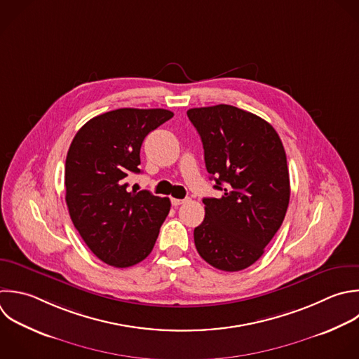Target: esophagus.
Returning <instances> with one entry per match:
<instances>
[{"mask_svg": "<svg viewBox=\"0 0 359 359\" xmlns=\"http://www.w3.org/2000/svg\"><path fill=\"white\" fill-rule=\"evenodd\" d=\"M189 201H191V198H185V199H175V198H172V199H171V203H172V206H180V205L187 203V202H189Z\"/></svg>", "mask_w": 359, "mask_h": 359, "instance_id": "obj_1", "label": "esophagus"}]
</instances>
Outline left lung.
Returning <instances> with one entry per match:
<instances>
[{"mask_svg": "<svg viewBox=\"0 0 359 359\" xmlns=\"http://www.w3.org/2000/svg\"><path fill=\"white\" fill-rule=\"evenodd\" d=\"M187 115L201 136L213 188L224 191L222 198H203L196 250L217 269L241 271L264 254L285 219L290 185L283 144L266 121L231 105Z\"/></svg>", "mask_w": 359, "mask_h": 359, "instance_id": "8db88e82", "label": "left lung"}]
</instances>
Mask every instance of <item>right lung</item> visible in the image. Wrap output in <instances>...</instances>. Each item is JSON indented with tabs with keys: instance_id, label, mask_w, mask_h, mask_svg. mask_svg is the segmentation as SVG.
Returning <instances> with one entry per match:
<instances>
[{
	"instance_id": "1",
	"label": "right lung",
	"mask_w": 359,
	"mask_h": 359,
	"mask_svg": "<svg viewBox=\"0 0 359 359\" xmlns=\"http://www.w3.org/2000/svg\"><path fill=\"white\" fill-rule=\"evenodd\" d=\"M174 114L121 108L88 121L74 136L65 170L66 202L74 227L105 264L128 268L153 250L171 202L129 191L139 174L144 137Z\"/></svg>"
}]
</instances>
